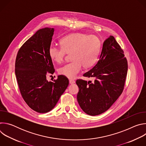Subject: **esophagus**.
I'll return each mask as SVG.
<instances>
[{"instance_id":"1","label":"esophagus","mask_w":146,"mask_h":146,"mask_svg":"<svg viewBox=\"0 0 146 146\" xmlns=\"http://www.w3.org/2000/svg\"><path fill=\"white\" fill-rule=\"evenodd\" d=\"M74 83H75V81L74 80H69V84H74Z\"/></svg>"}]
</instances>
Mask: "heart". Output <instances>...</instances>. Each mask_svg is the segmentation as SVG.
<instances>
[{"label":"heart","mask_w":146,"mask_h":146,"mask_svg":"<svg viewBox=\"0 0 146 146\" xmlns=\"http://www.w3.org/2000/svg\"><path fill=\"white\" fill-rule=\"evenodd\" d=\"M60 46H51L48 50L50 58L56 63L64 59L66 54H70L73 60L59 68V73L72 79L81 70L82 65L88 68L96 62L100 48V43L95 36L76 33L68 35L60 40Z\"/></svg>","instance_id":"obj_1"}]
</instances>
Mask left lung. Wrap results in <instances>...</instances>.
<instances>
[{"instance_id": "obj_1", "label": "left lung", "mask_w": 146, "mask_h": 146, "mask_svg": "<svg viewBox=\"0 0 146 146\" xmlns=\"http://www.w3.org/2000/svg\"><path fill=\"white\" fill-rule=\"evenodd\" d=\"M127 70L123 51L110 36L104 41L97 64L83 74L94 80L76 81L79 88L77 99L81 109L93 116L107 111L122 94Z\"/></svg>"}]
</instances>
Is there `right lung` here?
Returning a JSON list of instances; mask_svg holds the SVG:
<instances>
[{
  "mask_svg": "<svg viewBox=\"0 0 146 146\" xmlns=\"http://www.w3.org/2000/svg\"><path fill=\"white\" fill-rule=\"evenodd\" d=\"M54 29L38 30L19 50L15 73L21 95L32 110L40 113L51 110L69 85L64 76L54 82L47 80V73L55 72L48 50Z\"/></svg>",
  "mask_w": 146,
  "mask_h": 146,
  "instance_id": "1",
  "label": "right lung"
}]
</instances>
